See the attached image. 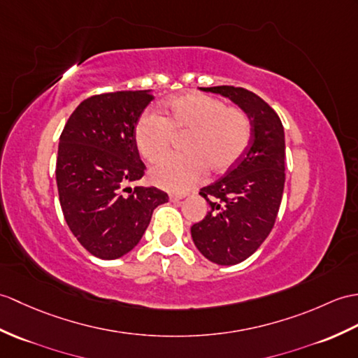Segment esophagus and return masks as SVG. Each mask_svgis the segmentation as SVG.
<instances>
[{"label": "esophagus", "instance_id": "obj_1", "mask_svg": "<svg viewBox=\"0 0 358 358\" xmlns=\"http://www.w3.org/2000/svg\"><path fill=\"white\" fill-rule=\"evenodd\" d=\"M185 196H186L185 194H169V201L178 203V201H181V199L185 198Z\"/></svg>", "mask_w": 358, "mask_h": 358}]
</instances>
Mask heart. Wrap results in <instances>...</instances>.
I'll list each match as a JSON object with an SVG mask.
<instances>
[{"label": "heart", "instance_id": "heart-1", "mask_svg": "<svg viewBox=\"0 0 358 358\" xmlns=\"http://www.w3.org/2000/svg\"><path fill=\"white\" fill-rule=\"evenodd\" d=\"M164 115L145 114L134 129L140 155L155 162L169 152L173 136H186L185 155H172L154 164L149 178L168 190H187L210 173H224L239 162L252 137L247 114L236 106H226L209 94L190 93L172 97L163 106Z\"/></svg>", "mask_w": 358, "mask_h": 358}]
</instances>
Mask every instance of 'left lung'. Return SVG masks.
Instances as JSON below:
<instances>
[{"mask_svg":"<svg viewBox=\"0 0 358 358\" xmlns=\"http://www.w3.org/2000/svg\"><path fill=\"white\" fill-rule=\"evenodd\" d=\"M199 90L229 97L252 124L250 143L239 162L199 190L210 212L190 229L204 257L218 265H235L259 248L276 221L285 185L284 127L276 111L245 88Z\"/></svg>","mask_w":358,"mask_h":358,"instance_id":"left-lung-1","label":"left lung"}]
</instances>
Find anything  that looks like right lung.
<instances>
[{"label": "right lung", "instance_id": "1", "mask_svg": "<svg viewBox=\"0 0 358 358\" xmlns=\"http://www.w3.org/2000/svg\"><path fill=\"white\" fill-rule=\"evenodd\" d=\"M152 99L151 90L91 96L73 111L59 138L56 185L64 218L101 259L131 252L155 207L169 199L157 187L128 186L145 176L134 129Z\"/></svg>", "mask_w": 358, "mask_h": 358}]
</instances>
